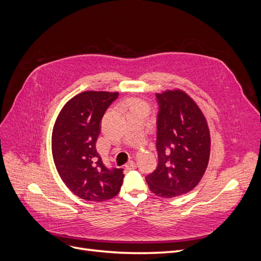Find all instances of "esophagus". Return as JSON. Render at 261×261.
I'll use <instances>...</instances> for the list:
<instances>
[{
  "instance_id": "1",
  "label": "esophagus",
  "mask_w": 261,
  "mask_h": 261,
  "mask_svg": "<svg viewBox=\"0 0 261 261\" xmlns=\"http://www.w3.org/2000/svg\"><path fill=\"white\" fill-rule=\"evenodd\" d=\"M125 169L126 170H134V169H136V163H135V161H129V162H127L125 164Z\"/></svg>"
}]
</instances>
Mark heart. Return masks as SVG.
Returning a JSON list of instances; mask_svg holds the SVG:
<instances>
[{
    "label": "heart",
    "instance_id": "heart-1",
    "mask_svg": "<svg viewBox=\"0 0 261 261\" xmlns=\"http://www.w3.org/2000/svg\"><path fill=\"white\" fill-rule=\"evenodd\" d=\"M127 106L129 108V111L133 110H141V111H149V105L148 102L141 98H132L127 101Z\"/></svg>",
    "mask_w": 261,
    "mask_h": 261
}]
</instances>
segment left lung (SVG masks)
I'll return each instance as SVG.
<instances>
[{
	"label": "left lung",
	"instance_id": "8db88e82",
	"mask_svg": "<svg viewBox=\"0 0 261 261\" xmlns=\"http://www.w3.org/2000/svg\"><path fill=\"white\" fill-rule=\"evenodd\" d=\"M156 98L159 164L146 180L154 195L173 198L191 192L201 180L210 159V129L201 109L184 90L168 89Z\"/></svg>",
	"mask_w": 261,
	"mask_h": 261
}]
</instances>
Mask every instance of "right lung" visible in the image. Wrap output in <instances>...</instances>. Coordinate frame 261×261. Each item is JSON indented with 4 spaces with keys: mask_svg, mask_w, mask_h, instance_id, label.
Masks as SVG:
<instances>
[{
    "mask_svg": "<svg viewBox=\"0 0 261 261\" xmlns=\"http://www.w3.org/2000/svg\"><path fill=\"white\" fill-rule=\"evenodd\" d=\"M118 92L84 91L62 108L52 130L55 168L70 192L88 201L114 198L123 184L122 169H107L97 152L100 122Z\"/></svg>",
    "mask_w": 261,
    "mask_h": 261,
    "instance_id": "obj_1",
    "label": "right lung"
}]
</instances>
